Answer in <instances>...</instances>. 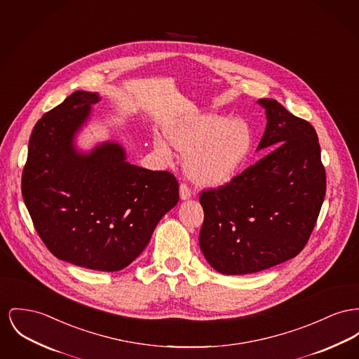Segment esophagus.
Instances as JSON below:
<instances>
[{"mask_svg":"<svg viewBox=\"0 0 359 359\" xmlns=\"http://www.w3.org/2000/svg\"><path fill=\"white\" fill-rule=\"evenodd\" d=\"M179 191H180V199H182V201H187L189 198H191V195H192V192H191L190 189H189V186L184 184V183L180 184Z\"/></svg>","mask_w":359,"mask_h":359,"instance_id":"1","label":"esophagus"}]
</instances>
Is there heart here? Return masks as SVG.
<instances>
[{"label":"heart","instance_id":"heart-1","mask_svg":"<svg viewBox=\"0 0 359 359\" xmlns=\"http://www.w3.org/2000/svg\"><path fill=\"white\" fill-rule=\"evenodd\" d=\"M164 138H154V149L172 161L176 149L186 157V172L203 187L229 183L252 153V127L243 119H229L219 114H192L169 122Z\"/></svg>","mask_w":359,"mask_h":359}]
</instances>
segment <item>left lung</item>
Masks as SVG:
<instances>
[{"instance_id": "obj_1", "label": "left lung", "mask_w": 359, "mask_h": 359, "mask_svg": "<svg viewBox=\"0 0 359 359\" xmlns=\"http://www.w3.org/2000/svg\"><path fill=\"white\" fill-rule=\"evenodd\" d=\"M257 103L267 118L257 150H271L228 184L199 196L205 211L199 247L221 274H252L295 257L325 196L316 130L274 99Z\"/></svg>"}]
</instances>
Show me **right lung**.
Here are the masks:
<instances>
[{
  "mask_svg": "<svg viewBox=\"0 0 359 359\" xmlns=\"http://www.w3.org/2000/svg\"><path fill=\"white\" fill-rule=\"evenodd\" d=\"M99 93L76 90L34 127L22 192L48 251L72 264L119 271L145 250L160 219L179 202L168 170L126 161L112 141L84 153L74 140Z\"/></svg>",
  "mask_w": 359,
  "mask_h": 359,
  "instance_id": "add662e5",
  "label": "right lung"
}]
</instances>
